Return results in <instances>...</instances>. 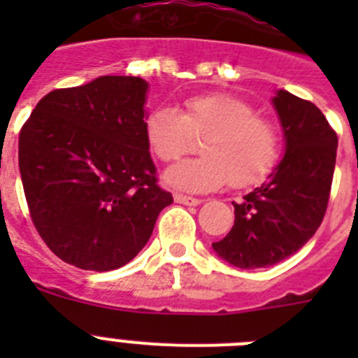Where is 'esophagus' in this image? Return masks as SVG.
<instances>
[{
  "label": "esophagus",
  "instance_id": "34e87169",
  "mask_svg": "<svg viewBox=\"0 0 358 358\" xmlns=\"http://www.w3.org/2000/svg\"><path fill=\"white\" fill-rule=\"evenodd\" d=\"M173 199L176 202L179 204H186V206H199L201 204V199H195V197H188V195H182V194H173Z\"/></svg>",
  "mask_w": 358,
  "mask_h": 358
}]
</instances>
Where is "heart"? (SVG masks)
<instances>
[{"instance_id":"1","label":"heart","mask_w":358,"mask_h":358,"mask_svg":"<svg viewBox=\"0 0 358 358\" xmlns=\"http://www.w3.org/2000/svg\"><path fill=\"white\" fill-rule=\"evenodd\" d=\"M143 131L150 152L163 163L185 156L194 148L195 138L204 136L202 156L164 172L166 185L192 194L211 192L226 182L231 188L256 185L273 170L280 152L274 123L227 93L186 98L182 113L156 107L145 118Z\"/></svg>"}]
</instances>
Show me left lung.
<instances>
[{
	"label": "left lung",
	"mask_w": 358,
	"mask_h": 358,
	"mask_svg": "<svg viewBox=\"0 0 358 358\" xmlns=\"http://www.w3.org/2000/svg\"><path fill=\"white\" fill-rule=\"evenodd\" d=\"M274 107L287 148L267 181L233 202L235 224L213 242L220 258L240 268L271 267L308 242L321 226L330 199L337 132L319 107L280 91Z\"/></svg>",
	"instance_id": "1"
}]
</instances>
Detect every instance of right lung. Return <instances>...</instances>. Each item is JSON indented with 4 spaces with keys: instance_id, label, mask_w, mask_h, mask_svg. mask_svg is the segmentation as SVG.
<instances>
[{
    "instance_id": "add662e5",
    "label": "right lung",
    "mask_w": 358,
    "mask_h": 358,
    "mask_svg": "<svg viewBox=\"0 0 358 358\" xmlns=\"http://www.w3.org/2000/svg\"><path fill=\"white\" fill-rule=\"evenodd\" d=\"M140 77H98L53 90L19 132V172L37 233L62 262L123 267L172 204L145 140Z\"/></svg>"
}]
</instances>
